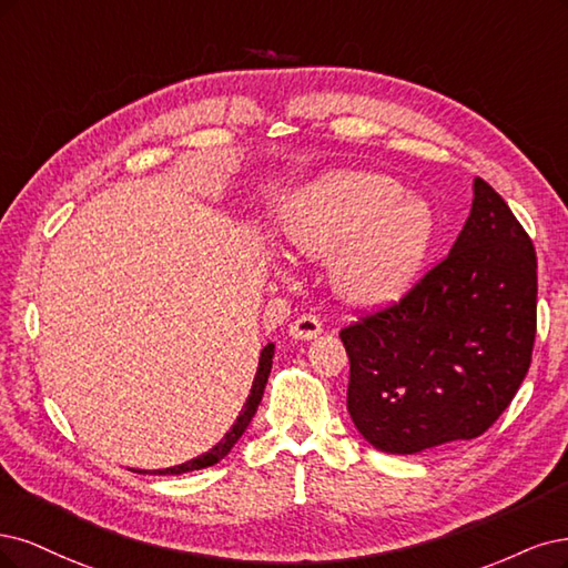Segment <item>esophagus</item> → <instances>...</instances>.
I'll use <instances>...</instances> for the list:
<instances>
[{"label": "esophagus", "mask_w": 568, "mask_h": 568, "mask_svg": "<svg viewBox=\"0 0 568 568\" xmlns=\"http://www.w3.org/2000/svg\"><path fill=\"white\" fill-rule=\"evenodd\" d=\"M323 331V323L316 314H302L295 323L290 325V335L295 339H314Z\"/></svg>", "instance_id": "esophagus-1"}]
</instances>
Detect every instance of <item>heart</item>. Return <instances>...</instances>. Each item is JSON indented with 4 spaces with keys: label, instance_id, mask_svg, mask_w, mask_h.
I'll return each mask as SVG.
<instances>
[{
    "label": "heart",
    "instance_id": "obj_1",
    "mask_svg": "<svg viewBox=\"0 0 568 568\" xmlns=\"http://www.w3.org/2000/svg\"><path fill=\"white\" fill-rule=\"evenodd\" d=\"M287 241L304 257L335 262V285L356 304L398 297L423 268L434 241L425 200L404 197L394 179L344 172L318 179L300 197Z\"/></svg>",
    "mask_w": 568,
    "mask_h": 568
}]
</instances>
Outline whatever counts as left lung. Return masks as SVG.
<instances>
[{
    "label": "left lung",
    "mask_w": 568,
    "mask_h": 568,
    "mask_svg": "<svg viewBox=\"0 0 568 568\" xmlns=\"http://www.w3.org/2000/svg\"><path fill=\"white\" fill-rule=\"evenodd\" d=\"M538 262L528 233L484 179L446 257L404 297L339 331L346 408L384 453L481 436L511 404L536 342Z\"/></svg>",
    "instance_id": "8db88e82"
}]
</instances>
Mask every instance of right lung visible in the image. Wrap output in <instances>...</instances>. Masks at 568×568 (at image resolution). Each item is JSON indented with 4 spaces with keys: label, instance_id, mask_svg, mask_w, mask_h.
Instances as JSON below:
<instances>
[{
    "label": "right lung",
    "instance_id": "1",
    "mask_svg": "<svg viewBox=\"0 0 568 568\" xmlns=\"http://www.w3.org/2000/svg\"><path fill=\"white\" fill-rule=\"evenodd\" d=\"M273 349L276 346L273 344H266L262 349V356H260V368H257V375H254V382H252V389H250V396L245 400V406L241 410V415H237V419L233 423V427L224 434L222 442H219L216 446H212L207 453L193 457V460L184 463V465H176V467H168V469H158V474H184V471H193V469H205V467H212L216 465L222 457L229 455V450L235 446L237 438H241L250 425V419L254 417V413H257L260 408V400L264 396V387H266V379H268V373H271V358H273Z\"/></svg>",
    "mask_w": 568,
    "mask_h": 568
}]
</instances>
